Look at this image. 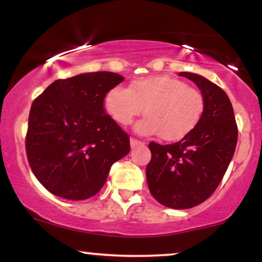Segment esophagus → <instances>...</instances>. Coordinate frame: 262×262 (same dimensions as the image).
<instances>
[{
    "mask_svg": "<svg viewBox=\"0 0 262 262\" xmlns=\"http://www.w3.org/2000/svg\"><path fill=\"white\" fill-rule=\"evenodd\" d=\"M130 144H131V148H135V147H137V145H143L144 143H143V142L138 141V139L131 137L130 138Z\"/></svg>",
    "mask_w": 262,
    "mask_h": 262,
    "instance_id": "34e87169",
    "label": "esophagus"
}]
</instances>
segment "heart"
Segmentation results:
<instances>
[{
	"label": "heart",
	"mask_w": 262,
	"mask_h": 262,
	"mask_svg": "<svg viewBox=\"0 0 262 262\" xmlns=\"http://www.w3.org/2000/svg\"><path fill=\"white\" fill-rule=\"evenodd\" d=\"M104 107L115 123L136 125L139 135H160L164 141L184 138L198 126L205 112V98L195 88L169 76H151L132 80L130 88L115 86L104 98Z\"/></svg>",
	"instance_id": "1"
}]
</instances>
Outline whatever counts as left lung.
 <instances>
[{"label": "left lung", "instance_id": "left-lung-1", "mask_svg": "<svg viewBox=\"0 0 262 262\" xmlns=\"http://www.w3.org/2000/svg\"><path fill=\"white\" fill-rule=\"evenodd\" d=\"M205 98V112L193 130L179 142L149 143L151 160L145 169L148 188L168 208L188 209L206 201L222 182L235 152L238 128L230 98L205 77L181 72Z\"/></svg>", "mask_w": 262, "mask_h": 262}]
</instances>
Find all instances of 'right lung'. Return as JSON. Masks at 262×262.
Returning <instances> with one entry per match:
<instances>
[{"label":"right lung","mask_w":262,"mask_h":262,"mask_svg":"<svg viewBox=\"0 0 262 262\" xmlns=\"http://www.w3.org/2000/svg\"><path fill=\"white\" fill-rule=\"evenodd\" d=\"M124 80L113 72L57 79L33 101L25 139L33 174L73 201L96 195L112 165L130 151V137L104 110L108 91Z\"/></svg>","instance_id":"right-lung-1"}]
</instances>
